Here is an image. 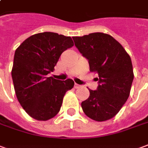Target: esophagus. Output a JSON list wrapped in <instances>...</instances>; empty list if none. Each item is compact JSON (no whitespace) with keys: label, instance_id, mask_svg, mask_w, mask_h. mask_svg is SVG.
I'll use <instances>...</instances> for the list:
<instances>
[{"label":"esophagus","instance_id":"34e87169","mask_svg":"<svg viewBox=\"0 0 148 148\" xmlns=\"http://www.w3.org/2000/svg\"><path fill=\"white\" fill-rule=\"evenodd\" d=\"M80 87V85L78 84H75V85H74V88H79Z\"/></svg>","mask_w":148,"mask_h":148}]
</instances>
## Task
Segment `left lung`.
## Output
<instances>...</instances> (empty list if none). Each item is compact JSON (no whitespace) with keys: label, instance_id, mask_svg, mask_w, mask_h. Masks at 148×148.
Returning a JSON list of instances; mask_svg holds the SVG:
<instances>
[{"label":"left lung","instance_id":"obj_1","mask_svg":"<svg viewBox=\"0 0 148 148\" xmlns=\"http://www.w3.org/2000/svg\"><path fill=\"white\" fill-rule=\"evenodd\" d=\"M75 46L89 64L91 72L98 74L97 90L82 101L84 113L97 122L114 118L130 95L134 72L131 59L119 42L110 34L92 33L72 37Z\"/></svg>","mask_w":148,"mask_h":148}]
</instances>
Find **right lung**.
I'll return each mask as SVG.
<instances>
[{
  "label": "right lung",
  "mask_w": 148,
  "mask_h": 148,
  "mask_svg": "<svg viewBox=\"0 0 148 148\" xmlns=\"http://www.w3.org/2000/svg\"><path fill=\"white\" fill-rule=\"evenodd\" d=\"M74 46L72 38L53 32L35 34L15 51L12 78L19 103L38 121L54 118L60 110L66 92L74 81L47 77L61 54Z\"/></svg>",
  "instance_id": "right-lung-1"
}]
</instances>
